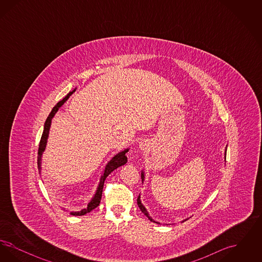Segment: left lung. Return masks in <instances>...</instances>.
Segmentation results:
<instances>
[{
    "instance_id": "8db88e82",
    "label": "left lung",
    "mask_w": 262,
    "mask_h": 262,
    "mask_svg": "<svg viewBox=\"0 0 262 262\" xmlns=\"http://www.w3.org/2000/svg\"><path fill=\"white\" fill-rule=\"evenodd\" d=\"M226 150H227V146H226V149H225V161H226ZM144 180H145V174H144V171L142 170L141 171V181H142V183L144 182ZM137 205H138V207L140 208V210H141V212L149 219L150 221L151 222H153V223H156V224H160V222H157V221H155L154 219H152V217L150 216L149 213H148V211H147V209L145 208V206L142 204V202H141V200H140V194L138 195V198H137ZM188 218H187V219H185V220H183L182 222H184V221H186V220H187Z\"/></svg>"
}]
</instances>
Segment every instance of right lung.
I'll use <instances>...</instances> for the list:
<instances>
[{
  "label": "right lung",
  "instance_id": "obj_1",
  "mask_svg": "<svg viewBox=\"0 0 262 262\" xmlns=\"http://www.w3.org/2000/svg\"><path fill=\"white\" fill-rule=\"evenodd\" d=\"M75 90H76V88H75L72 91H70L63 99L59 101L57 103V105L52 109V111H51L48 118H47V120H46V122H45V124H44V129H43V134H42V137H41V139H40L39 149H38L37 165L38 170H39L40 174H41V170H42V167H41V165H42V156H43V152L45 151L46 146H47V140H48V137H49V132H50L52 120L55 117L56 113L59 111V109L66 103V101L70 98V96L75 92ZM128 150H129V148H126V149L119 152L118 154H116L114 157H112V159L109 162L107 163L103 173H102L101 177H100L99 184L97 186L96 191H95L93 198L88 202V206L84 209L80 210V211H70L72 215H74V216L84 215V214H86L88 212L95 209L99 205L101 198H102V191H103V187H104V182H105L106 178L111 174L114 170H116L117 168L125 165V163L127 162V157L125 156V153L128 152ZM62 210L68 211L64 208H62Z\"/></svg>",
  "mask_w": 262,
  "mask_h": 262
}]
</instances>
